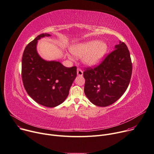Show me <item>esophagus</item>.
<instances>
[{
  "mask_svg": "<svg viewBox=\"0 0 154 154\" xmlns=\"http://www.w3.org/2000/svg\"><path fill=\"white\" fill-rule=\"evenodd\" d=\"M77 75L79 76H82L83 75V72L81 69H78L77 70Z\"/></svg>",
  "mask_w": 154,
  "mask_h": 154,
  "instance_id": "obj_1",
  "label": "esophagus"
}]
</instances>
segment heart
I'll return each instance as SVG.
<instances>
[{"label": "heart", "instance_id": "obj_1", "mask_svg": "<svg viewBox=\"0 0 154 154\" xmlns=\"http://www.w3.org/2000/svg\"><path fill=\"white\" fill-rule=\"evenodd\" d=\"M108 50V44L98 40L76 44L71 49L73 55L79 57H83L84 63L90 66L99 64L106 54Z\"/></svg>", "mask_w": 154, "mask_h": 154}]
</instances>
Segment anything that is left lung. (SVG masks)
Here are the masks:
<instances>
[{
	"label": "left lung",
	"instance_id": "obj_1",
	"mask_svg": "<svg viewBox=\"0 0 154 154\" xmlns=\"http://www.w3.org/2000/svg\"><path fill=\"white\" fill-rule=\"evenodd\" d=\"M98 66L83 73L84 94L94 105L113 104L126 91L131 76L132 63L127 45L119 42Z\"/></svg>",
	"mask_w": 154,
	"mask_h": 154
}]
</instances>
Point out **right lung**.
<instances>
[{"label":"right lung","instance_id":"obj_1","mask_svg":"<svg viewBox=\"0 0 154 154\" xmlns=\"http://www.w3.org/2000/svg\"><path fill=\"white\" fill-rule=\"evenodd\" d=\"M48 33H42L29 43L22 58V79L28 95L37 103L56 107L65 100L76 77V67L68 68L56 60H46L37 50L38 40Z\"/></svg>","mask_w":154,"mask_h":154}]
</instances>
